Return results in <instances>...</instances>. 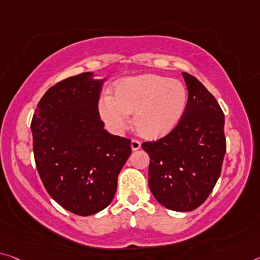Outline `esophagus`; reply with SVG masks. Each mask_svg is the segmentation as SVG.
Listing matches in <instances>:
<instances>
[{
    "mask_svg": "<svg viewBox=\"0 0 260 260\" xmlns=\"http://www.w3.org/2000/svg\"><path fill=\"white\" fill-rule=\"evenodd\" d=\"M131 147H132V150H133V151L139 150L140 148H141V143H140V141H138V140H132Z\"/></svg>",
    "mask_w": 260,
    "mask_h": 260,
    "instance_id": "esophagus-1",
    "label": "esophagus"
}]
</instances>
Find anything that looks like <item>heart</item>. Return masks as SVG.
I'll return each mask as SVG.
<instances>
[{
	"label": "heart",
	"instance_id": "obj_1",
	"mask_svg": "<svg viewBox=\"0 0 260 260\" xmlns=\"http://www.w3.org/2000/svg\"><path fill=\"white\" fill-rule=\"evenodd\" d=\"M187 91L182 82L145 74L123 78L114 88V97L105 94L98 102V112L106 126L121 133L133 114L135 131L143 138L160 139L182 120Z\"/></svg>",
	"mask_w": 260,
	"mask_h": 260
}]
</instances>
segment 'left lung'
Returning a JSON list of instances; mask_svg holds the SVG:
<instances>
[{
	"instance_id": "8db88e82",
	"label": "left lung",
	"mask_w": 260,
	"mask_h": 260,
	"mask_svg": "<svg viewBox=\"0 0 260 260\" xmlns=\"http://www.w3.org/2000/svg\"><path fill=\"white\" fill-rule=\"evenodd\" d=\"M188 98L182 120L167 137L145 142L148 184L158 203L176 212L199 207L219 179L225 154L224 114L194 76L183 73Z\"/></svg>"
}]
</instances>
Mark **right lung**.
Segmentation results:
<instances>
[{"instance_id": "1", "label": "right lung", "mask_w": 260, "mask_h": 260, "mask_svg": "<svg viewBox=\"0 0 260 260\" xmlns=\"http://www.w3.org/2000/svg\"><path fill=\"white\" fill-rule=\"evenodd\" d=\"M91 72L49 88L32 118L37 170L48 194L81 216L108 207L117 192L131 140L110 134L98 112L106 78Z\"/></svg>"}]
</instances>
